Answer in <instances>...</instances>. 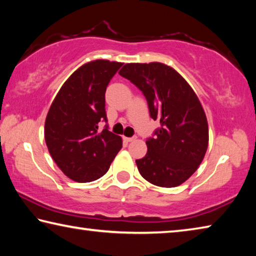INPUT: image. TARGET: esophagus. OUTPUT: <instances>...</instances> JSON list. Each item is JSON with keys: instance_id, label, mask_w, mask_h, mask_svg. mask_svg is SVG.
<instances>
[{"instance_id": "obj_1", "label": "esophagus", "mask_w": 256, "mask_h": 256, "mask_svg": "<svg viewBox=\"0 0 256 256\" xmlns=\"http://www.w3.org/2000/svg\"><path fill=\"white\" fill-rule=\"evenodd\" d=\"M123 140H124L125 142H132V141H136V136H133V138H126V136H124Z\"/></svg>"}]
</instances>
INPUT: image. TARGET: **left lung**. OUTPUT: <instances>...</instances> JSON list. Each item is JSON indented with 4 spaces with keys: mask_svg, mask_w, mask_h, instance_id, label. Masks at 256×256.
<instances>
[{
    "mask_svg": "<svg viewBox=\"0 0 256 256\" xmlns=\"http://www.w3.org/2000/svg\"><path fill=\"white\" fill-rule=\"evenodd\" d=\"M148 102L151 118L159 120L148 151L136 159L141 176L162 188L183 184L200 166L209 144L206 112L190 86L166 64L128 63L120 72Z\"/></svg>",
    "mask_w": 256,
    "mask_h": 256,
    "instance_id": "1",
    "label": "left lung"
}]
</instances>
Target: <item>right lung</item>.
<instances>
[{
	"mask_svg": "<svg viewBox=\"0 0 256 256\" xmlns=\"http://www.w3.org/2000/svg\"><path fill=\"white\" fill-rule=\"evenodd\" d=\"M120 62L96 60L84 64L60 86L45 120V141L58 168L72 180L100 178L122 149V138L98 132L107 122L105 92Z\"/></svg>",
	"mask_w": 256,
	"mask_h": 256,
	"instance_id": "add662e5",
	"label": "right lung"
}]
</instances>
